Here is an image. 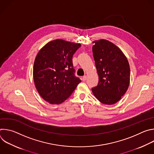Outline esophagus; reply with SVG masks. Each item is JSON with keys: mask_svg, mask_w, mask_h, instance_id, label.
<instances>
[{"mask_svg": "<svg viewBox=\"0 0 154 154\" xmlns=\"http://www.w3.org/2000/svg\"><path fill=\"white\" fill-rule=\"evenodd\" d=\"M86 79H87V76H86V75H84V76L82 77V80H83V81H85V80H86Z\"/></svg>", "mask_w": 154, "mask_h": 154, "instance_id": "esophagus-1", "label": "esophagus"}]
</instances>
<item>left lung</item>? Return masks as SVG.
<instances>
[{
  "label": "left lung",
  "instance_id": "1",
  "mask_svg": "<svg viewBox=\"0 0 154 154\" xmlns=\"http://www.w3.org/2000/svg\"><path fill=\"white\" fill-rule=\"evenodd\" d=\"M93 54L99 83L92 88L96 98L101 103L112 105L126 93L130 83L128 61L115 44L106 39L93 42Z\"/></svg>",
  "mask_w": 154,
  "mask_h": 154
}]
</instances>
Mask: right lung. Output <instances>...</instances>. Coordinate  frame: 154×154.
<instances>
[{"mask_svg": "<svg viewBox=\"0 0 154 154\" xmlns=\"http://www.w3.org/2000/svg\"><path fill=\"white\" fill-rule=\"evenodd\" d=\"M80 43L57 39L48 42L35 58L33 75L41 97L51 104L66 100L81 80L74 75L72 57Z\"/></svg>", "mask_w": 154, "mask_h": 154, "instance_id": "obj_1", "label": "right lung"}]
</instances>
